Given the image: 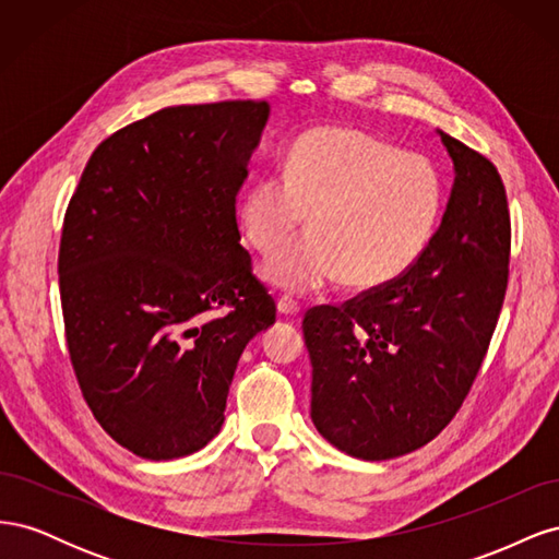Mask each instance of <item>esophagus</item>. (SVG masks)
Listing matches in <instances>:
<instances>
[{
    "mask_svg": "<svg viewBox=\"0 0 559 559\" xmlns=\"http://www.w3.org/2000/svg\"><path fill=\"white\" fill-rule=\"evenodd\" d=\"M277 312L284 314V317H296V314L300 312V306H298V302H296L294 298L282 296V298L277 300Z\"/></svg>",
    "mask_w": 559,
    "mask_h": 559,
    "instance_id": "34e87169",
    "label": "esophagus"
}]
</instances>
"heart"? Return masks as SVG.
Here are the masks:
<instances>
[{
    "label": "heart",
    "instance_id": "heart-1",
    "mask_svg": "<svg viewBox=\"0 0 559 559\" xmlns=\"http://www.w3.org/2000/svg\"><path fill=\"white\" fill-rule=\"evenodd\" d=\"M445 207V179L429 156L343 126L292 144L282 175L249 183L238 222L249 247L275 251L306 224L310 235L270 257L261 277L294 294L343 280L370 292L425 257Z\"/></svg>",
    "mask_w": 559,
    "mask_h": 559
}]
</instances>
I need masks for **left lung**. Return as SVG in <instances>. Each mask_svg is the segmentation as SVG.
Masks as SVG:
<instances>
[{
	"mask_svg": "<svg viewBox=\"0 0 559 559\" xmlns=\"http://www.w3.org/2000/svg\"><path fill=\"white\" fill-rule=\"evenodd\" d=\"M438 134L454 183L425 257L394 284L302 319L314 427L366 462L408 454L448 427L478 376L509 284L511 218L497 167Z\"/></svg>",
	"mask_w": 559,
	"mask_h": 559,
	"instance_id": "left-lung-1",
	"label": "left lung"
}]
</instances>
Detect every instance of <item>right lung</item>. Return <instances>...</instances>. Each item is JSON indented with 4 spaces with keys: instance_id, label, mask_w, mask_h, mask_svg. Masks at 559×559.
<instances>
[{
    "instance_id": "add662e5",
    "label": "right lung",
    "mask_w": 559,
    "mask_h": 559,
    "mask_svg": "<svg viewBox=\"0 0 559 559\" xmlns=\"http://www.w3.org/2000/svg\"><path fill=\"white\" fill-rule=\"evenodd\" d=\"M267 116L251 99L165 107L93 151L67 207L70 359L99 427L144 460L212 441L247 343L275 324L235 218Z\"/></svg>"
}]
</instances>
